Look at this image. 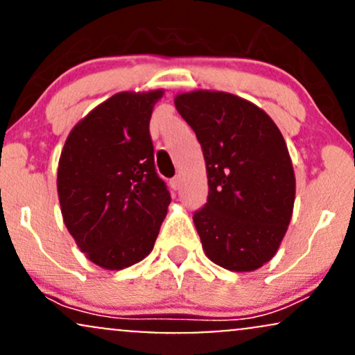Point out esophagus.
Here are the masks:
<instances>
[{"label":"esophagus","instance_id":"obj_1","mask_svg":"<svg viewBox=\"0 0 355 355\" xmlns=\"http://www.w3.org/2000/svg\"><path fill=\"white\" fill-rule=\"evenodd\" d=\"M170 185H172L173 190L180 189V177H173L172 180H170Z\"/></svg>","mask_w":355,"mask_h":355}]
</instances>
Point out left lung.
<instances>
[{
	"instance_id": "obj_1",
	"label": "left lung",
	"mask_w": 355,
	"mask_h": 355,
	"mask_svg": "<svg viewBox=\"0 0 355 355\" xmlns=\"http://www.w3.org/2000/svg\"><path fill=\"white\" fill-rule=\"evenodd\" d=\"M205 158L209 198L193 214L205 255L252 272L279 250L295 202V175L279 126L245 98L193 89L175 96Z\"/></svg>"
}]
</instances>
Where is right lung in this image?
<instances>
[{"label":"right lung","mask_w":355,"mask_h":355,"mask_svg":"<svg viewBox=\"0 0 355 355\" xmlns=\"http://www.w3.org/2000/svg\"><path fill=\"white\" fill-rule=\"evenodd\" d=\"M164 89L120 92L73 126L58 162L61 215L76 245L105 270L153 250L170 205L155 170L150 118Z\"/></svg>","instance_id":"1"}]
</instances>
